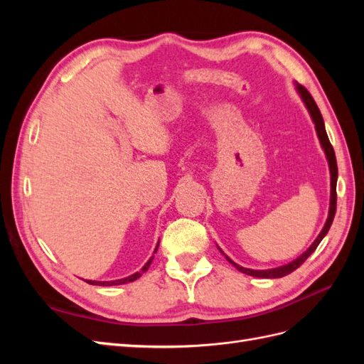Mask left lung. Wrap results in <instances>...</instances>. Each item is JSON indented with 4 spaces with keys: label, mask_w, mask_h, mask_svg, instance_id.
I'll return each instance as SVG.
<instances>
[{
    "label": "left lung",
    "mask_w": 364,
    "mask_h": 364,
    "mask_svg": "<svg viewBox=\"0 0 364 364\" xmlns=\"http://www.w3.org/2000/svg\"><path fill=\"white\" fill-rule=\"evenodd\" d=\"M296 87H297V91H299L304 103L306 105V109H308V111H310V115H311V118H313V121H314V124H316L317 136H318V139H321V144H322V147H323V150H325V155H326L328 162H329V171H331V203H329V214H328V220H326V223H325V226H323V229H322V232L318 234V237L316 238L314 243H313L310 247H308V250L304 252L299 258L291 261L290 264H285V266H282V267L270 269V270H252V269H246V267L238 266V264H235L232 259H229V258L226 257V259H228L230 264H234V266H235L240 272H243V273H246V274H250V277L270 278V279H272V278H282V277H285V274H289V273H291L293 270H296L297 267H301L302 264L305 262V259L311 255V253L317 249L318 243H321V241L323 240V237L328 234V230H329V228H331L334 215H336V208H337V191H336V186H337V173H338V171H337L336 153H334V149H333V146H331V142H329V139H328L323 118H322L321 111H318V107H317V105H316V102H314V98L311 97L310 92L306 91L305 86L297 85Z\"/></svg>",
    "instance_id": "obj_1"
}]
</instances>
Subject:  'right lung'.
<instances>
[{
  "instance_id": "add662e5",
  "label": "right lung",
  "mask_w": 364,
  "mask_h": 364,
  "mask_svg": "<svg viewBox=\"0 0 364 364\" xmlns=\"http://www.w3.org/2000/svg\"><path fill=\"white\" fill-rule=\"evenodd\" d=\"M156 250H158V247H156ZM156 250H155V253H156ZM151 261H153V257L147 261L146 266L142 267L139 272H136V273H134V274H130V277H127V278H124V279H118V281H103V282H100V281H86V282H87V284H92V285H119V284H127V282H132V281L138 279L142 273L147 272V269L150 267Z\"/></svg>"
}]
</instances>
